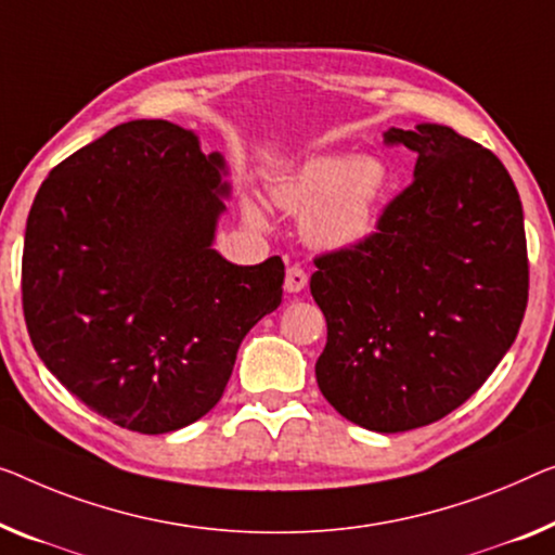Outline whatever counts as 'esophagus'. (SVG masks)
Wrapping results in <instances>:
<instances>
[{
	"instance_id": "obj_1",
	"label": "esophagus",
	"mask_w": 555,
	"mask_h": 555,
	"mask_svg": "<svg viewBox=\"0 0 555 555\" xmlns=\"http://www.w3.org/2000/svg\"><path fill=\"white\" fill-rule=\"evenodd\" d=\"M306 281H309V276L304 274L301 267H288L286 269V279H284V286L288 294H299L301 288L306 286Z\"/></svg>"
}]
</instances>
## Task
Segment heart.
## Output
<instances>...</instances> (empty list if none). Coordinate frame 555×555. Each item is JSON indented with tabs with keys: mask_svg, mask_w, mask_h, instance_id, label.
Listing matches in <instances>:
<instances>
[{
	"mask_svg": "<svg viewBox=\"0 0 555 555\" xmlns=\"http://www.w3.org/2000/svg\"><path fill=\"white\" fill-rule=\"evenodd\" d=\"M391 173L378 156L317 154L274 186L281 209L301 214L304 236L321 251H344L366 242ZM251 221L259 211L246 206Z\"/></svg>",
	"mask_w": 555,
	"mask_h": 555,
	"instance_id": "b5f03b06",
	"label": "heart"
}]
</instances>
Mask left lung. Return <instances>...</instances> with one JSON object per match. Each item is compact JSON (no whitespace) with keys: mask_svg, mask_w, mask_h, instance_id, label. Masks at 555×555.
Masks as SVG:
<instances>
[{"mask_svg":"<svg viewBox=\"0 0 555 555\" xmlns=\"http://www.w3.org/2000/svg\"><path fill=\"white\" fill-rule=\"evenodd\" d=\"M384 139L416 152L413 181L376 234L313 261L311 296L328 328L324 399L351 424L399 434L459 409L506 357L528 304V256L499 156L443 124Z\"/></svg>","mask_w":555,"mask_h":555,"instance_id":"left-lung-1","label":"left lung"}]
</instances>
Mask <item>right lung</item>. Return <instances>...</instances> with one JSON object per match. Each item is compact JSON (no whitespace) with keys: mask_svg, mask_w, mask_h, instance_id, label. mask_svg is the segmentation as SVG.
<instances>
[{"mask_svg":"<svg viewBox=\"0 0 555 555\" xmlns=\"http://www.w3.org/2000/svg\"><path fill=\"white\" fill-rule=\"evenodd\" d=\"M227 173L192 129L137 119L56 164L31 204V344L66 391L129 431L209 413L244 336L281 304L279 256L236 267L214 249Z\"/></svg>","mask_w":555,"mask_h":555,"instance_id":"1","label":"right lung"}]
</instances>
